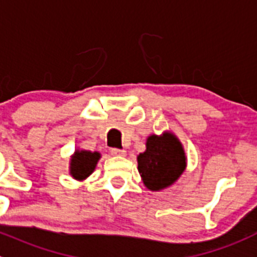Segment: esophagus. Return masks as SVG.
I'll list each match as a JSON object with an SVG mask.
<instances>
[{
	"instance_id": "1",
	"label": "esophagus",
	"mask_w": 257,
	"mask_h": 257,
	"mask_svg": "<svg viewBox=\"0 0 257 257\" xmlns=\"http://www.w3.org/2000/svg\"><path fill=\"white\" fill-rule=\"evenodd\" d=\"M110 154L112 156H125V150H119V149H111L110 150Z\"/></svg>"
}]
</instances>
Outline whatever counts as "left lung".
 I'll return each instance as SVG.
<instances>
[{
  "label": "left lung",
  "instance_id": "obj_1",
  "mask_svg": "<svg viewBox=\"0 0 257 257\" xmlns=\"http://www.w3.org/2000/svg\"><path fill=\"white\" fill-rule=\"evenodd\" d=\"M138 172L146 188L160 192L177 182L187 168V156L179 138L173 132L150 134L146 150L137 156Z\"/></svg>",
  "mask_w": 257,
  "mask_h": 257
}]
</instances>
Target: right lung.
Listing matches in <instances>:
<instances>
[{
	"mask_svg": "<svg viewBox=\"0 0 257 257\" xmlns=\"http://www.w3.org/2000/svg\"><path fill=\"white\" fill-rule=\"evenodd\" d=\"M101 159L98 151H88V150L77 149L70 156L69 161V174L75 180L83 182L96 169L97 163Z\"/></svg>",
	"mask_w": 257,
	"mask_h": 257,
	"instance_id": "1",
	"label": "right lung"
}]
</instances>
